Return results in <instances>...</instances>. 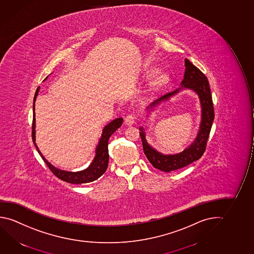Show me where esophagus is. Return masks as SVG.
<instances>
[{"mask_svg": "<svg viewBox=\"0 0 254 254\" xmlns=\"http://www.w3.org/2000/svg\"><path fill=\"white\" fill-rule=\"evenodd\" d=\"M136 121V116L134 113H128L125 117L126 125L132 126Z\"/></svg>", "mask_w": 254, "mask_h": 254, "instance_id": "obj_1", "label": "esophagus"}]
</instances>
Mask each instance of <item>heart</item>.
I'll return each mask as SVG.
<instances>
[{
	"label": "heart",
	"instance_id": "1",
	"mask_svg": "<svg viewBox=\"0 0 254 254\" xmlns=\"http://www.w3.org/2000/svg\"><path fill=\"white\" fill-rule=\"evenodd\" d=\"M167 81V75L165 74H161L158 75V77L156 79L157 83H164Z\"/></svg>",
	"mask_w": 254,
	"mask_h": 254
}]
</instances>
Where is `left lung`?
Masks as SVG:
<instances>
[{
  "label": "left lung",
  "instance_id": "8db88e82",
  "mask_svg": "<svg viewBox=\"0 0 254 254\" xmlns=\"http://www.w3.org/2000/svg\"><path fill=\"white\" fill-rule=\"evenodd\" d=\"M182 88H188L193 90L199 95L200 105L202 107V118L199 127V133L196 137L195 141L184 151L176 155H163L157 152L154 148H151L145 139L144 132L142 128H140V136L142 141V148L145 156H147L149 163L152 164L155 168L158 169L163 172H170L179 169L184 168L191 164L192 162L199 160L206 150L207 140L210 133L211 127L213 121L215 118L214 105L212 100L209 82L207 81V76L199 70L197 66L186 59V72L184 75V80L181 82ZM180 89L174 90L171 93L165 94L159 99L153 102L150 106L158 105L161 101L167 100L173 95L178 93Z\"/></svg>",
  "mask_w": 254,
  "mask_h": 254
}]
</instances>
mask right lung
<instances>
[{
	"label": "right lung",
	"mask_w": 254,
	"mask_h": 254,
	"mask_svg": "<svg viewBox=\"0 0 254 254\" xmlns=\"http://www.w3.org/2000/svg\"><path fill=\"white\" fill-rule=\"evenodd\" d=\"M39 87L36 90L35 96L33 99V120H32V141L35 145L36 148L39 153V155L43 158L45 164H47V167L55 174L58 179L63 180L65 182L70 184H85L92 182L94 180H98L105 172L108 167V162H109V153H108V141L111 135L117 130L123 123V119L119 118L114 121H112L110 124L106 126L103 130L101 139L98 143V148L96 149V156L94 158L93 162L90 164L88 168L82 171V172H69L62 171L59 169L54 167L51 164H49L45 157L42 156L41 152L39 151V148L35 143V100L37 95L39 93Z\"/></svg>",
	"instance_id": "right-lung-1"
}]
</instances>
